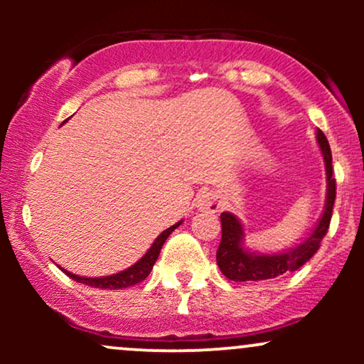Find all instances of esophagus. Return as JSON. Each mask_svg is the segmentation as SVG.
<instances>
[{"label": "esophagus", "instance_id": "esophagus-1", "mask_svg": "<svg viewBox=\"0 0 364 364\" xmlns=\"http://www.w3.org/2000/svg\"><path fill=\"white\" fill-rule=\"evenodd\" d=\"M200 210H207V212H217L220 208V200L217 198L215 193H202L198 196V202H196Z\"/></svg>", "mask_w": 364, "mask_h": 364}]
</instances>
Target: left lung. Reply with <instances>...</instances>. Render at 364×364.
<instances>
[{"instance_id": "8db88e82", "label": "left lung", "mask_w": 364, "mask_h": 364, "mask_svg": "<svg viewBox=\"0 0 364 364\" xmlns=\"http://www.w3.org/2000/svg\"><path fill=\"white\" fill-rule=\"evenodd\" d=\"M316 141L321 150L327 173V196H325L323 212L318 223L306 240L296 245L294 248L284 250L281 253H258L245 246V228L241 220L231 212L220 214L223 223V240L217 250V265L229 281L248 282V281H267L279 277L286 272H294L303 267L316 250L320 248L321 240L327 235L332 208L336 202V179L332 178V152L327 136L316 129Z\"/></svg>"}]
</instances>
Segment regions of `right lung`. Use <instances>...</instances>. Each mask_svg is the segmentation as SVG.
Here are the masks:
<instances>
[{
  "label": "right lung",
  "instance_id": "add662e5",
  "mask_svg": "<svg viewBox=\"0 0 364 364\" xmlns=\"http://www.w3.org/2000/svg\"><path fill=\"white\" fill-rule=\"evenodd\" d=\"M63 123H66V121H63ZM181 224H183V220H179V223L171 225V228L166 229V231H162L161 235L156 237V241H154L152 246L147 250V253H145L139 262L133 263L132 267L121 270V272H118V274L104 275V277H82V275L68 272V270H65L63 267H60V269L66 275H68V277H72L73 281H77L80 284H87V286H90V287H97V289H124V287L135 286V284H139L147 279L150 270H152L154 263H156V260H157L159 253H161L162 245L166 243V240H168V236L171 235V232H173L174 229Z\"/></svg>",
  "mask_w": 364,
  "mask_h": 364
}]
</instances>
